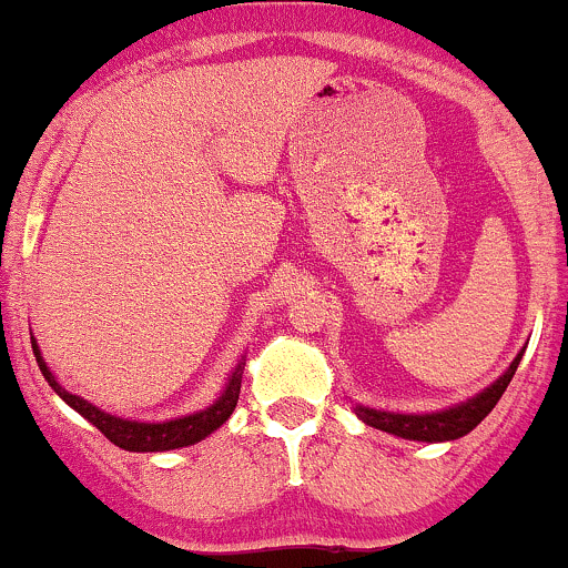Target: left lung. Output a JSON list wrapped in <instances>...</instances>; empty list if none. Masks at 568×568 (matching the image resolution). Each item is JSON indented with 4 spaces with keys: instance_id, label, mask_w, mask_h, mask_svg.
Masks as SVG:
<instances>
[{
    "instance_id": "obj_1",
    "label": "left lung",
    "mask_w": 568,
    "mask_h": 568,
    "mask_svg": "<svg viewBox=\"0 0 568 568\" xmlns=\"http://www.w3.org/2000/svg\"><path fill=\"white\" fill-rule=\"evenodd\" d=\"M519 361H523V353L511 361L506 372L495 379L489 388H484L481 394H476L473 399L462 402V405L448 407V410L440 413H388V410H374V407L355 405V413L364 424L374 426V429H383L388 435L405 437V440H420V443H443V440H457V437H465L467 432L476 429L493 407L498 405L503 390L511 383L514 372H517Z\"/></svg>"
}]
</instances>
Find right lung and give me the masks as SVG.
Segmentation results:
<instances>
[{
	"label": "right lung",
	"instance_id": "add662e5",
	"mask_svg": "<svg viewBox=\"0 0 568 568\" xmlns=\"http://www.w3.org/2000/svg\"><path fill=\"white\" fill-rule=\"evenodd\" d=\"M32 349L34 358H38L40 372L43 377L49 379L51 388L57 390L62 402H68L75 413L84 415L92 426L103 432L114 446L125 448V452H172V448H183V446H194V443L204 440L210 432L219 429L224 420H230L232 410L237 405V396H241V377H243V361L237 364V369L230 374V383H226L224 394L207 407V410H199L191 415H183V418H172V420H161V424H144V420H128V418H116V415H109L103 410H98L95 405H90L81 396L70 394L60 385V379L51 374L49 366H45L43 355H40L38 342L32 338Z\"/></svg>",
	"mask_w": 568,
	"mask_h": 568
}]
</instances>
